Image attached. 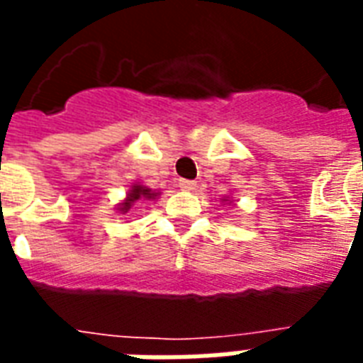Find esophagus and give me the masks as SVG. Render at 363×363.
I'll use <instances>...</instances> for the list:
<instances>
[{"label":"esophagus","instance_id":"1","mask_svg":"<svg viewBox=\"0 0 363 363\" xmlns=\"http://www.w3.org/2000/svg\"><path fill=\"white\" fill-rule=\"evenodd\" d=\"M179 186H181L182 190H194V189H196V181L181 179V181H179Z\"/></svg>","mask_w":363,"mask_h":363}]
</instances>
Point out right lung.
Instances as JSON below:
<instances>
[{
    "label": "right lung",
    "mask_w": 363,
    "mask_h": 363,
    "mask_svg": "<svg viewBox=\"0 0 363 363\" xmlns=\"http://www.w3.org/2000/svg\"><path fill=\"white\" fill-rule=\"evenodd\" d=\"M142 196L151 198V196H153V194H151V190H150V189H142V186H134V190L130 192V202H134V200H138V198H142ZM130 202H128V204H130Z\"/></svg>",
    "instance_id": "add662e5"
}]
</instances>
